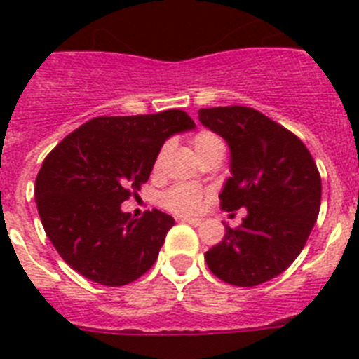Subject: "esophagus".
I'll list each match as a JSON object with an SVG mask.
<instances>
[{
  "instance_id": "34e87169",
  "label": "esophagus",
  "mask_w": 359,
  "mask_h": 359,
  "mask_svg": "<svg viewBox=\"0 0 359 359\" xmlns=\"http://www.w3.org/2000/svg\"><path fill=\"white\" fill-rule=\"evenodd\" d=\"M182 221H183V223L192 224V226H199L203 219H199V217H182Z\"/></svg>"
}]
</instances>
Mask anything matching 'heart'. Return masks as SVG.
I'll use <instances>...</instances> for the list:
<instances>
[{"mask_svg": "<svg viewBox=\"0 0 359 359\" xmlns=\"http://www.w3.org/2000/svg\"><path fill=\"white\" fill-rule=\"evenodd\" d=\"M190 142H192V147H194V152L198 154L199 160L207 156V154H210V152L224 151L223 140L212 131H198L192 136ZM167 151H169V147L165 145L158 152L156 161H154V169H160L161 165H163ZM161 201H163L165 207L169 208V210L176 212V214H192V212H198L199 207H201L203 192L194 185H176L165 192Z\"/></svg>", "mask_w": 359, "mask_h": 359, "instance_id": "1", "label": "heart"}]
</instances>
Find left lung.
Listing matches in <instances>:
<instances>
[{
  "label": "left lung",
  "instance_id": "1",
  "mask_svg": "<svg viewBox=\"0 0 359 359\" xmlns=\"http://www.w3.org/2000/svg\"><path fill=\"white\" fill-rule=\"evenodd\" d=\"M199 122L230 147L221 208H246L239 228L205 253L212 273L252 287L286 271L306 246L322 199V180L302 140L252 107L199 109Z\"/></svg>",
  "mask_w": 359,
  "mask_h": 359
}]
</instances>
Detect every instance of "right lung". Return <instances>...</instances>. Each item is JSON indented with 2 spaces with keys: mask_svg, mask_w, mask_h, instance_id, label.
<instances>
[{
  "mask_svg": "<svg viewBox=\"0 0 359 359\" xmlns=\"http://www.w3.org/2000/svg\"><path fill=\"white\" fill-rule=\"evenodd\" d=\"M194 128L182 109L98 116L44 158L36 180L37 212L69 268L109 287L151 269L174 219L156 208L133 219L120 205L147 182L165 140Z\"/></svg>",
  "mask_w": 359,
  "mask_h": 359,
  "instance_id": "add662e5",
  "label": "right lung"
}]
</instances>
